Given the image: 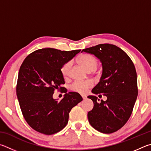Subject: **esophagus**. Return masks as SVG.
I'll return each mask as SVG.
<instances>
[{
    "instance_id": "1",
    "label": "esophagus",
    "mask_w": 151,
    "mask_h": 151,
    "mask_svg": "<svg viewBox=\"0 0 151 151\" xmlns=\"http://www.w3.org/2000/svg\"><path fill=\"white\" fill-rule=\"evenodd\" d=\"M81 97H82L83 99H87V96H86V95L82 94V95H81Z\"/></svg>"
}]
</instances>
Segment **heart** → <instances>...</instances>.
Returning <instances> with one entry per match:
<instances>
[{
    "label": "heart",
    "instance_id": "heart-1",
    "mask_svg": "<svg viewBox=\"0 0 151 151\" xmlns=\"http://www.w3.org/2000/svg\"><path fill=\"white\" fill-rule=\"evenodd\" d=\"M78 62L79 64L81 65L85 70L90 72L93 71L96 68L97 65V60L93 55L89 54H82L80 55L78 58ZM71 66V63L70 62H66L63 64L60 69L61 73L64 78H68L69 75ZM93 86V83L92 81H76L71 84L70 89L71 91L77 92L79 93H86L89 89L91 88Z\"/></svg>",
    "mask_w": 151,
    "mask_h": 151
}]
</instances>
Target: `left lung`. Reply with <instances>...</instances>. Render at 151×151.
<instances>
[{
    "instance_id": "obj_1",
    "label": "left lung",
    "mask_w": 151,
    "mask_h": 151,
    "mask_svg": "<svg viewBox=\"0 0 151 151\" xmlns=\"http://www.w3.org/2000/svg\"><path fill=\"white\" fill-rule=\"evenodd\" d=\"M83 51L94 54L102 63L100 81L91 92L107 97L98 103L96 96L88 97L94 104L88 113L89 122L101 133H114L125 125L133 112L138 95L135 67L129 55L113 44H98Z\"/></svg>"
}]
</instances>
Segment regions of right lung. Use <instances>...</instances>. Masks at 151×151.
I'll return each mask as SVG.
<instances>
[{"mask_svg": "<svg viewBox=\"0 0 151 151\" xmlns=\"http://www.w3.org/2000/svg\"><path fill=\"white\" fill-rule=\"evenodd\" d=\"M81 51L42 48L32 52L21 65L17 95L21 111L34 130L50 135L60 131L68 122L71 109L82 101L77 92H69L60 69ZM55 90L65 93L61 101L52 99Z\"/></svg>", "mask_w": 151, "mask_h": 151, "instance_id": "obj_1", "label": "right lung"}]
</instances>
